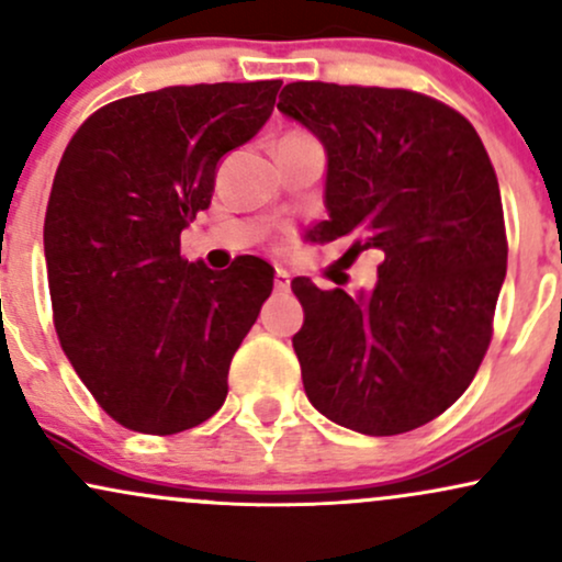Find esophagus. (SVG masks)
I'll list each match as a JSON object with an SVG mask.
<instances>
[{
  "instance_id": "esophagus-1",
  "label": "esophagus",
  "mask_w": 562,
  "mask_h": 562,
  "mask_svg": "<svg viewBox=\"0 0 562 562\" xmlns=\"http://www.w3.org/2000/svg\"><path fill=\"white\" fill-rule=\"evenodd\" d=\"M274 288L277 290H288L290 288V272H288V269H282V267L274 269Z\"/></svg>"
}]
</instances>
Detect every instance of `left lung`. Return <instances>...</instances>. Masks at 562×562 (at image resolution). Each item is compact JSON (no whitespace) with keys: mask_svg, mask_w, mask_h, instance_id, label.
Returning <instances> with one entry per match:
<instances>
[{"mask_svg":"<svg viewBox=\"0 0 562 562\" xmlns=\"http://www.w3.org/2000/svg\"><path fill=\"white\" fill-rule=\"evenodd\" d=\"M277 108L327 153L330 218L314 240L351 237L348 254L383 259L357 299L290 282L308 402L364 436L420 428L465 393L492 344L507 235L486 147L465 115L409 89L293 81Z\"/></svg>","mask_w":562,"mask_h":562,"instance_id":"obj_1","label":"left lung"}]
</instances>
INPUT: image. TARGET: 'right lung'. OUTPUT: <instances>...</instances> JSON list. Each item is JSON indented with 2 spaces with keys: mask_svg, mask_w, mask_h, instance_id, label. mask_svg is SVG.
Returning a JSON list of instances; mask_svg holds the SVG:
<instances>
[{
  "mask_svg": "<svg viewBox=\"0 0 562 562\" xmlns=\"http://www.w3.org/2000/svg\"><path fill=\"white\" fill-rule=\"evenodd\" d=\"M282 81L166 87L89 115L57 166L47 216L49 299L68 362L128 430L171 436L227 398L229 362L274 269L214 272L179 235L214 195L218 160L267 124Z\"/></svg>",
  "mask_w": 562,
  "mask_h": 562,
  "instance_id": "obj_1",
  "label": "right lung"
}]
</instances>
